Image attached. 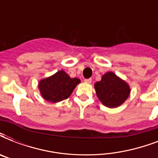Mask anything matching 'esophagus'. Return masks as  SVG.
Masks as SVG:
<instances>
[{
    "mask_svg": "<svg viewBox=\"0 0 158 158\" xmlns=\"http://www.w3.org/2000/svg\"><path fill=\"white\" fill-rule=\"evenodd\" d=\"M84 82H85V83H87V84H91L92 79H84Z\"/></svg>",
    "mask_w": 158,
    "mask_h": 158,
    "instance_id": "34e87169",
    "label": "esophagus"
}]
</instances>
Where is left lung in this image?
I'll use <instances>...</instances> for the list:
<instances>
[{
  "instance_id": "left-lung-1",
  "label": "left lung",
  "mask_w": 158,
  "mask_h": 158,
  "mask_svg": "<svg viewBox=\"0 0 158 158\" xmlns=\"http://www.w3.org/2000/svg\"><path fill=\"white\" fill-rule=\"evenodd\" d=\"M97 96L102 103L107 107H117L128 98L130 87L113 72H108L102 80L94 84Z\"/></svg>"
}]
</instances>
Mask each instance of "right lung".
I'll return each mask as SVG.
<instances>
[{
    "label": "right lung",
    "mask_w": 158,
    "mask_h": 158,
    "mask_svg": "<svg viewBox=\"0 0 158 158\" xmlns=\"http://www.w3.org/2000/svg\"><path fill=\"white\" fill-rule=\"evenodd\" d=\"M80 80L71 79L63 70L58 71L52 76L42 79L38 88L43 98L51 102H58L67 99Z\"/></svg>",
    "instance_id": "1"
}]
</instances>
